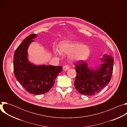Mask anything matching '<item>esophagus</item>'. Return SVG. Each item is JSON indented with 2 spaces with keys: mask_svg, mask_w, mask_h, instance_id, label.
I'll list each match as a JSON object with an SVG mask.
<instances>
[{
  "mask_svg": "<svg viewBox=\"0 0 127 127\" xmlns=\"http://www.w3.org/2000/svg\"><path fill=\"white\" fill-rule=\"evenodd\" d=\"M69 68H70V66H69L68 65H65L63 67V70H64V71H67V70H68Z\"/></svg>",
  "mask_w": 127,
  "mask_h": 127,
  "instance_id": "obj_1",
  "label": "esophagus"
}]
</instances>
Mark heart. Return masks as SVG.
Segmentation results:
<instances>
[{
	"label": "heart",
	"mask_w": 127,
	"mask_h": 127,
	"mask_svg": "<svg viewBox=\"0 0 127 127\" xmlns=\"http://www.w3.org/2000/svg\"><path fill=\"white\" fill-rule=\"evenodd\" d=\"M59 49L61 53L65 54H70V58L74 61H83L86 60L90 55V49L81 43L73 41H65L59 45ZM54 52L57 53L56 50Z\"/></svg>",
	"instance_id": "1"
}]
</instances>
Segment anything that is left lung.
Listing matches in <instances>:
<instances>
[{
	"label": "left lung",
	"instance_id": "obj_1",
	"mask_svg": "<svg viewBox=\"0 0 127 127\" xmlns=\"http://www.w3.org/2000/svg\"><path fill=\"white\" fill-rule=\"evenodd\" d=\"M102 64L96 70L90 69L84 61H78L76 65L77 75L74 86L80 94L93 95L98 93L110 82L113 71L114 58L104 55Z\"/></svg>",
	"mask_w": 127,
	"mask_h": 127
}]
</instances>
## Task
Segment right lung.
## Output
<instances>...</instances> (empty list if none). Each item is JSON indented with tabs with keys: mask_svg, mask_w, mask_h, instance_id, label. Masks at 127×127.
<instances>
[{
	"mask_svg": "<svg viewBox=\"0 0 127 127\" xmlns=\"http://www.w3.org/2000/svg\"><path fill=\"white\" fill-rule=\"evenodd\" d=\"M36 34H31L18 47L14 54L13 70L19 82L30 94L38 95L48 92L62 71V66H37L28 59V48Z\"/></svg>",
	"mask_w": 127,
	"mask_h": 127,
	"instance_id": "obj_1",
	"label": "right lung"
}]
</instances>
